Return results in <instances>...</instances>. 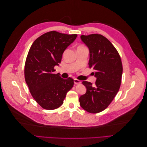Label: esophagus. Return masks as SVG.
Here are the masks:
<instances>
[{"instance_id":"1","label":"esophagus","mask_w":147,"mask_h":147,"mask_svg":"<svg viewBox=\"0 0 147 147\" xmlns=\"http://www.w3.org/2000/svg\"><path fill=\"white\" fill-rule=\"evenodd\" d=\"M74 83H75V84H81V82L79 80L75 78V79H74Z\"/></svg>"}]
</instances>
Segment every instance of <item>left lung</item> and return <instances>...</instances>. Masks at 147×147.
<instances>
[{
	"label": "left lung",
	"instance_id": "8db88e82",
	"mask_svg": "<svg viewBox=\"0 0 147 147\" xmlns=\"http://www.w3.org/2000/svg\"><path fill=\"white\" fill-rule=\"evenodd\" d=\"M90 50L89 67L94 70V84L83 81L86 92L79 98L80 105L91 113L102 112L112 102L121 83L123 65L117 49L100 34L81 35Z\"/></svg>",
	"mask_w": 147,
	"mask_h": 147
}]
</instances>
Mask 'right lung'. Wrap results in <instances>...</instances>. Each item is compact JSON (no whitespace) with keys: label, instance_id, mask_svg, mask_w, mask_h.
<instances>
[{"label":"right lung","instance_id":"right-lung-1","mask_svg":"<svg viewBox=\"0 0 147 147\" xmlns=\"http://www.w3.org/2000/svg\"><path fill=\"white\" fill-rule=\"evenodd\" d=\"M77 37V34L50 31L38 37L29 49L24 65L25 81L33 98L44 109L59 107L74 86L72 78H62L54 74V68Z\"/></svg>","mask_w":147,"mask_h":147}]
</instances>
